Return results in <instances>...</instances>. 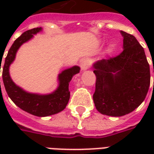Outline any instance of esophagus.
<instances>
[{
	"label": "esophagus",
	"mask_w": 154,
	"mask_h": 154,
	"mask_svg": "<svg viewBox=\"0 0 154 154\" xmlns=\"http://www.w3.org/2000/svg\"><path fill=\"white\" fill-rule=\"evenodd\" d=\"M80 64L82 69V70H86L90 66V60L88 58H83V59H82L80 61Z\"/></svg>",
	"instance_id": "obj_1"
}]
</instances>
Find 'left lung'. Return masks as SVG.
I'll return each mask as SVG.
<instances>
[{
	"mask_svg": "<svg viewBox=\"0 0 154 154\" xmlns=\"http://www.w3.org/2000/svg\"><path fill=\"white\" fill-rule=\"evenodd\" d=\"M124 49L119 54L94 64L95 106L100 113L123 116L145 99L150 85V69L143 48L134 35L121 31ZM154 72V67H153Z\"/></svg>",
	"mask_w": 154,
	"mask_h": 154,
	"instance_id": "8db88e82",
	"label": "left lung"
}]
</instances>
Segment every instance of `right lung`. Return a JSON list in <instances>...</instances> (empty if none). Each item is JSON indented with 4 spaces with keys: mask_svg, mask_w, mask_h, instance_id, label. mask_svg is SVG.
<instances>
[{
    "mask_svg": "<svg viewBox=\"0 0 154 154\" xmlns=\"http://www.w3.org/2000/svg\"><path fill=\"white\" fill-rule=\"evenodd\" d=\"M40 30L41 28L31 29L24 32L18 38L15 39L14 44H12L11 48L9 49L7 56L5 57L2 71V79L9 97L17 106L31 115L43 117L57 114L65 109L70 98V91L68 89L69 82L72 77L75 74L79 72L80 67L75 66L67 70H64L62 73L59 74V87L54 93L49 95L40 96L36 94L28 93L17 87L12 82L11 78L10 77L9 67L15 59V54L20 46L29 39H30L33 35L37 34Z\"/></svg>",
    "mask_w": 154,
    "mask_h": 154,
    "instance_id": "obj_1",
    "label": "right lung"
}]
</instances>
